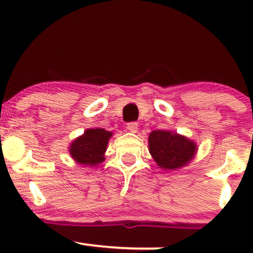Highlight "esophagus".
Masks as SVG:
<instances>
[{"mask_svg": "<svg viewBox=\"0 0 253 253\" xmlns=\"http://www.w3.org/2000/svg\"><path fill=\"white\" fill-rule=\"evenodd\" d=\"M127 129L132 133H136V130H138V124L136 123L127 124Z\"/></svg>", "mask_w": 253, "mask_h": 253, "instance_id": "34e87169", "label": "esophagus"}]
</instances>
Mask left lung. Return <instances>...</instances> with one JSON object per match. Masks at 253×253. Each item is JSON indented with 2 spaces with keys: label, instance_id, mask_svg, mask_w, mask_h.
Listing matches in <instances>:
<instances>
[{
  "label": "left lung",
  "instance_id": "left-lung-1",
  "mask_svg": "<svg viewBox=\"0 0 253 253\" xmlns=\"http://www.w3.org/2000/svg\"><path fill=\"white\" fill-rule=\"evenodd\" d=\"M149 151L161 169L175 171L187 167L195 157L197 145L173 130L157 129L149 135Z\"/></svg>",
  "mask_w": 253,
  "mask_h": 253
}]
</instances>
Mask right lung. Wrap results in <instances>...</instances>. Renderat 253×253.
<instances>
[{"label": "right lung", "instance_id": "1", "mask_svg": "<svg viewBox=\"0 0 253 253\" xmlns=\"http://www.w3.org/2000/svg\"><path fill=\"white\" fill-rule=\"evenodd\" d=\"M113 133L104 128H88L70 144L71 158L81 165L96 167L104 161L109 139Z\"/></svg>", "mask_w": 253, "mask_h": 253}]
</instances>
